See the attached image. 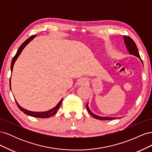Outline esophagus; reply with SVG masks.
Returning a JSON list of instances; mask_svg holds the SVG:
<instances>
[{
    "mask_svg": "<svg viewBox=\"0 0 152 152\" xmlns=\"http://www.w3.org/2000/svg\"><path fill=\"white\" fill-rule=\"evenodd\" d=\"M87 80L84 79H82L80 80H79V82H78V84L80 86H86L87 84Z\"/></svg>",
    "mask_w": 152,
    "mask_h": 152,
    "instance_id": "34e87169",
    "label": "esophagus"
}]
</instances>
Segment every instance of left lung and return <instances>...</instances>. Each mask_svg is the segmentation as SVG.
Listing matches in <instances>:
<instances>
[{"label":"left lung","mask_w":152,"mask_h":152,"mask_svg":"<svg viewBox=\"0 0 152 152\" xmlns=\"http://www.w3.org/2000/svg\"><path fill=\"white\" fill-rule=\"evenodd\" d=\"M124 43H125V44H126V48L127 49V50L129 51V53L130 54L134 55V56H135L137 58H139L140 59V60L141 61L142 63V61L141 59L140 58V54L138 53V50H137V46H136V44L134 42V40H133L131 37H127V36H124ZM86 108H87V111H88V112L91 115L93 116L94 118H95L96 119H98V120L109 121V120H112V119L117 118L116 117H100V116H98V115H96L94 114L89 110L88 103L86 104Z\"/></svg>","instance_id":"left-lung-1"}]
</instances>
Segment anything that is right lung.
Returning <instances> with one entry per match:
<instances>
[{"label":"right lung","mask_w":152,"mask_h":152,"mask_svg":"<svg viewBox=\"0 0 152 152\" xmlns=\"http://www.w3.org/2000/svg\"><path fill=\"white\" fill-rule=\"evenodd\" d=\"M35 37V35H32V36L30 37H29L28 39H26V40L25 41V42L20 45V48L18 49L17 53H16V55H15V56L13 57V58H12V59L11 65V72H12L14 64H15V63L16 59H18V56H19L20 55V54H21V51L23 50V49L25 48L26 45L27 44H28L30 42L31 40H33V39H34ZM10 89H11V79H10ZM63 98L61 99L60 102H59L58 103V104L56 106V107H54L53 109L49 110V111H46V112H31V111H29V110H26V109H25V108H22V107H21V106L17 103L16 99H15V101H16V103H17V105H18V108H20V110H21V111H22L24 113H25V114H26V115H30V116H31V117H38V118H49V117H51V116L54 115L58 112V110H59V107H60V106H61V103H62V102H63Z\"/></svg>","instance_id":"add662e5"}]
</instances>
